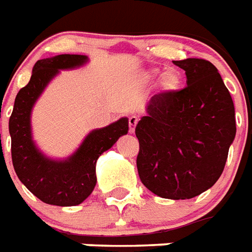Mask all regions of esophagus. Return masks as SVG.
<instances>
[{
    "instance_id": "obj_1",
    "label": "esophagus",
    "mask_w": 252,
    "mask_h": 252,
    "mask_svg": "<svg viewBox=\"0 0 252 252\" xmlns=\"http://www.w3.org/2000/svg\"><path fill=\"white\" fill-rule=\"evenodd\" d=\"M138 117L136 116H131L128 118V131L134 132L135 131V127H136V124H138Z\"/></svg>"
}]
</instances>
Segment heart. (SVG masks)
Wrapping results in <instances>:
<instances>
[{"label":"heart","instance_id":"b5f03b06","mask_svg":"<svg viewBox=\"0 0 252 252\" xmlns=\"http://www.w3.org/2000/svg\"><path fill=\"white\" fill-rule=\"evenodd\" d=\"M155 75V72L152 74ZM156 75H161L162 76V84H164V87L169 91H178L182 86V76H181L180 72H177L176 70H168V71H160L158 72Z\"/></svg>","mask_w":252,"mask_h":252}]
</instances>
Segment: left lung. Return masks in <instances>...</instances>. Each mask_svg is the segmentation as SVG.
Here are the masks:
<instances>
[{
    "instance_id": "8db88e82",
    "label": "left lung",
    "mask_w": 252,
    "mask_h": 252,
    "mask_svg": "<svg viewBox=\"0 0 252 252\" xmlns=\"http://www.w3.org/2000/svg\"><path fill=\"white\" fill-rule=\"evenodd\" d=\"M187 87L155 94L136 125L140 181L165 199H191L217 182L235 138V112L217 69L206 60L173 61Z\"/></svg>"
}]
</instances>
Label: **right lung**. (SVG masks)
<instances>
[{
	"label": "right lung",
	"instance_id": "right-lung-1",
	"mask_svg": "<svg viewBox=\"0 0 252 252\" xmlns=\"http://www.w3.org/2000/svg\"><path fill=\"white\" fill-rule=\"evenodd\" d=\"M87 62V56L82 54H60L39 60L28 84L18 92L9 121L11 158L18 178L36 198L52 206L71 207L83 203L97 182V158L128 131L127 117L94 128L66 158H49L36 146L31 125L36 101L61 70L78 69Z\"/></svg>",
	"mask_w": 252,
	"mask_h": 252
}]
</instances>
